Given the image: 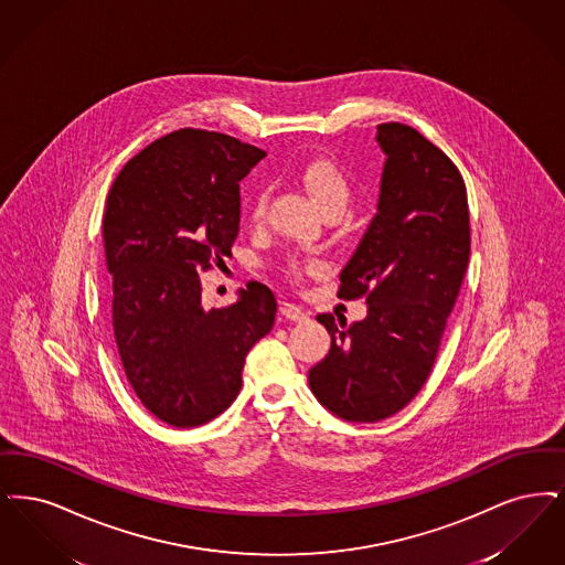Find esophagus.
Here are the masks:
<instances>
[{"label": "esophagus", "instance_id": "obj_1", "mask_svg": "<svg viewBox=\"0 0 565 565\" xmlns=\"http://www.w3.org/2000/svg\"><path fill=\"white\" fill-rule=\"evenodd\" d=\"M280 315L285 319L294 320V322H301V320L308 319V315L303 310H299L297 306H289V303H282L280 306Z\"/></svg>", "mask_w": 565, "mask_h": 565}]
</instances>
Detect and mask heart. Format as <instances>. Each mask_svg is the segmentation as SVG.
Here are the masks:
<instances>
[{
    "mask_svg": "<svg viewBox=\"0 0 565 565\" xmlns=\"http://www.w3.org/2000/svg\"><path fill=\"white\" fill-rule=\"evenodd\" d=\"M295 177L306 188V192L315 198V202L319 204L324 213H329V211H344V206L348 204V200H350L352 188H350L348 174H345L344 169L335 160H331L327 156H317V158L303 160L297 167ZM266 206H268V192L264 188H259L250 196V202H248L250 221L257 223V221L264 220ZM282 271H285V276L289 280L297 282V280H301L306 266L301 262L294 259V262H289L285 266Z\"/></svg>",
    "mask_w": 565,
    "mask_h": 565,
    "instance_id": "b5f03b06",
    "label": "heart"
}]
</instances>
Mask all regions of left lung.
Returning <instances> with one entry per match:
<instances>
[{"label":"left lung","instance_id":"left-lung-1","mask_svg":"<svg viewBox=\"0 0 565 565\" xmlns=\"http://www.w3.org/2000/svg\"><path fill=\"white\" fill-rule=\"evenodd\" d=\"M386 153L377 215L340 274L342 299L367 301V319L317 320L329 354L310 369L320 405L348 422H380L416 396L437 361L470 255L467 185L416 128L377 126Z\"/></svg>","mask_w":565,"mask_h":565}]
</instances>
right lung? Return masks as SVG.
Instances as JSON below:
<instances>
[{
  "instance_id": "add662e5",
  "label": "right lung",
  "mask_w": 565,
  "mask_h": 565,
  "mask_svg": "<svg viewBox=\"0 0 565 565\" xmlns=\"http://www.w3.org/2000/svg\"><path fill=\"white\" fill-rule=\"evenodd\" d=\"M264 156L230 135L181 128L130 158L109 190L103 245L116 344L132 391L169 426L225 412L248 350L274 327L266 285L248 282L236 303L204 310L198 278L232 255L238 181Z\"/></svg>"
}]
</instances>
